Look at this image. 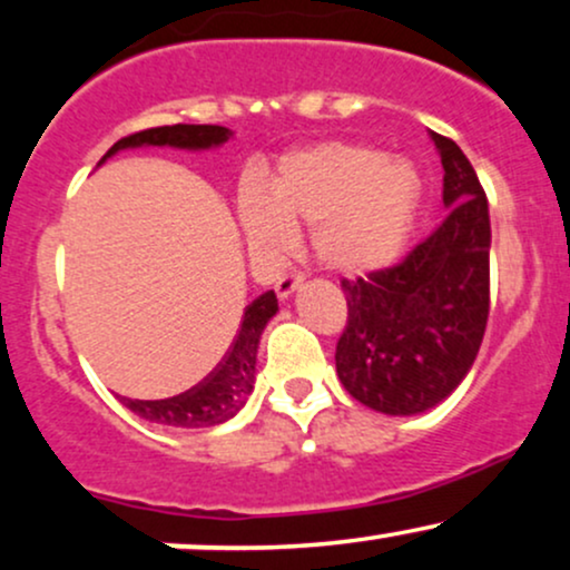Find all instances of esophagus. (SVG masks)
<instances>
[{
  "instance_id": "34e87169",
  "label": "esophagus",
  "mask_w": 570,
  "mask_h": 570,
  "mask_svg": "<svg viewBox=\"0 0 570 570\" xmlns=\"http://www.w3.org/2000/svg\"><path fill=\"white\" fill-rule=\"evenodd\" d=\"M303 276H299L297 271H292V273H284V276H281L278 281H276V294L281 299H289L294 292L299 289V286H303Z\"/></svg>"
}]
</instances>
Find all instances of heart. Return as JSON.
<instances>
[{"mask_svg": "<svg viewBox=\"0 0 570 570\" xmlns=\"http://www.w3.org/2000/svg\"><path fill=\"white\" fill-rule=\"evenodd\" d=\"M421 193V174L407 158H383L381 149L364 144L324 141L286 155L267 195L246 189L238 214L257 252H278L292 227H311L313 254L326 271L370 276L402 254Z\"/></svg>", "mask_w": 570, "mask_h": 570, "instance_id": "b5f03b06", "label": "heart"}]
</instances>
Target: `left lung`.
<instances>
[{
	"mask_svg": "<svg viewBox=\"0 0 570 570\" xmlns=\"http://www.w3.org/2000/svg\"><path fill=\"white\" fill-rule=\"evenodd\" d=\"M448 217L402 263L343 281L348 326L335 364L345 391L383 415H421L472 370L490 307V214L472 163L429 130Z\"/></svg>",
	"mask_w": 570,
	"mask_h": 570,
	"instance_id": "1",
	"label": "left lung"
}]
</instances>
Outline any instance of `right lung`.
Instances as JSON below:
<instances>
[{"mask_svg":"<svg viewBox=\"0 0 570 570\" xmlns=\"http://www.w3.org/2000/svg\"><path fill=\"white\" fill-rule=\"evenodd\" d=\"M233 136L230 128L222 126H160L141 130V134L126 136L109 147V153L98 160L107 163L112 155L122 153V149H139V147H174L187 149V153H203V149H217ZM278 313L276 292H265L263 297L254 299L244 311V322L235 340L230 343V351L217 364V370L206 377L200 385L185 391V394L171 399H122V404L134 412V415L144 417L149 423L171 429H212L222 426L230 417L240 412V407L248 402L254 391V381H257V351L259 340L267 322Z\"/></svg>","mask_w":570,"mask_h":570,"instance_id":"right-lung-1","label":"right lung"}]
</instances>
